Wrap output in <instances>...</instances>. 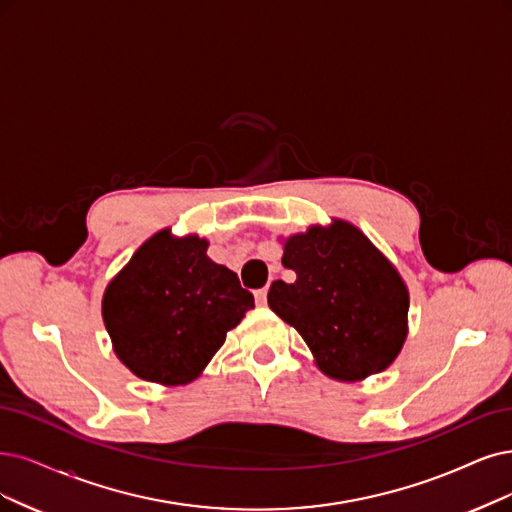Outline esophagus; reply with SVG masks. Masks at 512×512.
<instances>
[{"label":"esophagus","mask_w":512,"mask_h":512,"mask_svg":"<svg viewBox=\"0 0 512 512\" xmlns=\"http://www.w3.org/2000/svg\"><path fill=\"white\" fill-rule=\"evenodd\" d=\"M268 287H263V289H259V291H255V301H257V306H266L268 304Z\"/></svg>","instance_id":"34e87169"}]
</instances>
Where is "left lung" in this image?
<instances>
[{
    "label": "left lung",
    "instance_id": "left-lung-1",
    "mask_svg": "<svg viewBox=\"0 0 512 512\" xmlns=\"http://www.w3.org/2000/svg\"><path fill=\"white\" fill-rule=\"evenodd\" d=\"M282 266L297 278L274 280L268 304L304 337L325 375L365 380L399 356L409 291L358 227L342 219L312 225L285 242Z\"/></svg>",
    "mask_w": 512,
    "mask_h": 512
}]
</instances>
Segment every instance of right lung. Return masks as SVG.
Returning <instances> with one entry per match:
<instances>
[{
	"instance_id": "obj_1",
	"label": "right lung",
	"mask_w": 512,
	"mask_h": 512,
	"mask_svg": "<svg viewBox=\"0 0 512 512\" xmlns=\"http://www.w3.org/2000/svg\"><path fill=\"white\" fill-rule=\"evenodd\" d=\"M198 236L162 230L139 246L103 295V320L120 361L141 380L179 386L196 380L253 295L206 255Z\"/></svg>"
}]
</instances>
